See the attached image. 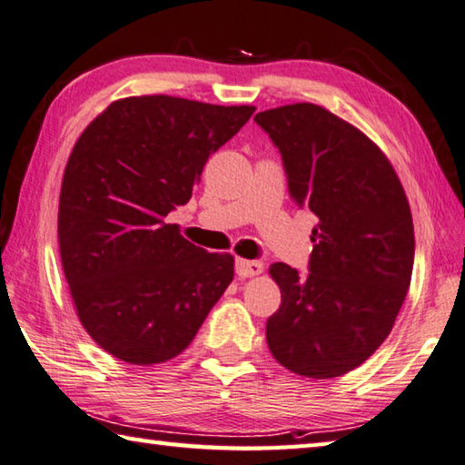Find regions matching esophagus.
I'll return each instance as SVG.
<instances>
[{
    "instance_id": "34e87169",
    "label": "esophagus",
    "mask_w": 465,
    "mask_h": 465,
    "mask_svg": "<svg viewBox=\"0 0 465 465\" xmlns=\"http://www.w3.org/2000/svg\"><path fill=\"white\" fill-rule=\"evenodd\" d=\"M262 270H264V264L258 260H238L235 262V272H238L240 278L258 276V274H262Z\"/></svg>"
}]
</instances>
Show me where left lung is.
Returning <instances> with one entry per match:
<instances>
[{
  "mask_svg": "<svg viewBox=\"0 0 465 465\" xmlns=\"http://www.w3.org/2000/svg\"><path fill=\"white\" fill-rule=\"evenodd\" d=\"M254 122L281 150L294 203L319 217L309 274L270 266L282 302L266 323L278 364L335 378L372 356L407 297L415 232L391 160L366 134L315 104L260 112Z\"/></svg>",
  "mask_w": 465,
  "mask_h": 465,
  "instance_id": "8db88e82",
  "label": "left lung"
}]
</instances>
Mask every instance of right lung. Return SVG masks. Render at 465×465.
Returning <instances> with one entry per match:
<instances>
[{
	"mask_svg": "<svg viewBox=\"0 0 465 465\" xmlns=\"http://www.w3.org/2000/svg\"><path fill=\"white\" fill-rule=\"evenodd\" d=\"M254 112L142 95L114 101L83 130L63 176L58 248L81 325L114 358L179 356L233 281L232 254H209L164 217Z\"/></svg>",
	"mask_w": 465,
	"mask_h": 465,
	"instance_id": "obj_1",
	"label": "right lung"
}]
</instances>
